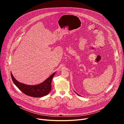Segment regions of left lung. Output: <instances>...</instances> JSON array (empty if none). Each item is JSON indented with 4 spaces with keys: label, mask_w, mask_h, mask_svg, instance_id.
Listing matches in <instances>:
<instances>
[{
    "label": "left lung",
    "mask_w": 124,
    "mask_h": 124,
    "mask_svg": "<svg viewBox=\"0 0 124 124\" xmlns=\"http://www.w3.org/2000/svg\"><path fill=\"white\" fill-rule=\"evenodd\" d=\"M76 93H77V94H78V96H80V95H78V93H76Z\"/></svg>",
    "instance_id": "left-lung-1"
}]
</instances>
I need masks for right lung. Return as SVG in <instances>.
Returning a JSON list of instances; mask_svg holds the SVG:
<instances>
[{"instance_id": "right-lung-1", "label": "right lung", "mask_w": 124, "mask_h": 124, "mask_svg": "<svg viewBox=\"0 0 124 124\" xmlns=\"http://www.w3.org/2000/svg\"><path fill=\"white\" fill-rule=\"evenodd\" d=\"M55 73L56 72H54L41 83L35 85L25 84L17 81L11 72V76L14 84L25 94L33 97H41L47 95L51 91L52 80Z\"/></svg>"}]
</instances>
